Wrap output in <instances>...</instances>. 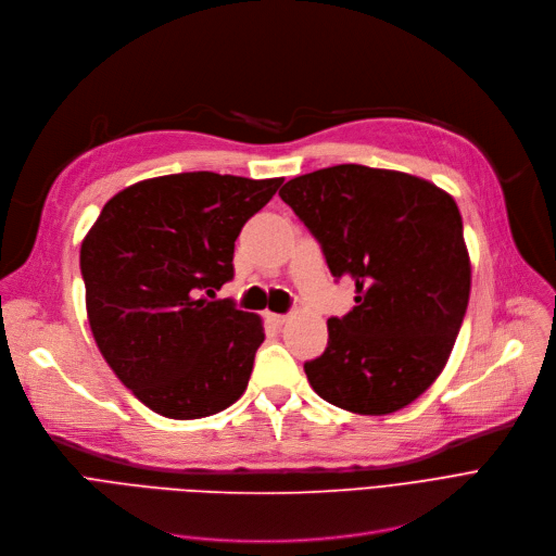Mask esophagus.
Segmentation results:
<instances>
[{"label": "esophagus", "mask_w": 556, "mask_h": 556, "mask_svg": "<svg viewBox=\"0 0 556 556\" xmlns=\"http://www.w3.org/2000/svg\"><path fill=\"white\" fill-rule=\"evenodd\" d=\"M264 319H267L271 326H282L285 321H287V314H276V312H267V314H264Z\"/></svg>", "instance_id": "esophagus-1"}]
</instances>
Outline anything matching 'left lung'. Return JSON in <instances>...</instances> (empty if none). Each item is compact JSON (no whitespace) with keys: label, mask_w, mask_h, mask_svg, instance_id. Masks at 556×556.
I'll return each mask as SVG.
<instances>
[{"label":"left lung","mask_w":556,"mask_h":556,"mask_svg":"<svg viewBox=\"0 0 556 556\" xmlns=\"http://www.w3.org/2000/svg\"><path fill=\"white\" fill-rule=\"evenodd\" d=\"M280 199L319 242L355 307L328 319V346L305 362L312 389L355 414H391L451 357L470 294L459 207L437 185L389 169L334 165L282 185Z\"/></svg>","instance_id":"8db88e82"}]
</instances>
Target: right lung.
Here are the masks:
<instances>
[{
	"label": "right lung",
	"instance_id": "obj_1",
	"mask_svg": "<svg viewBox=\"0 0 556 556\" xmlns=\"http://www.w3.org/2000/svg\"><path fill=\"white\" fill-rule=\"evenodd\" d=\"M280 185L215 172L149 178L105 203L86 235L94 341L155 414L203 418L244 393L264 328L215 292L235 276L237 235Z\"/></svg>",
	"mask_w": 556,
	"mask_h": 556
}]
</instances>
